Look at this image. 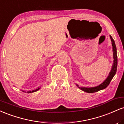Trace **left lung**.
I'll return each mask as SVG.
<instances>
[{
	"mask_svg": "<svg viewBox=\"0 0 124 124\" xmlns=\"http://www.w3.org/2000/svg\"><path fill=\"white\" fill-rule=\"evenodd\" d=\"M109 37H110L111 41V44H112V52H113V63H112L111 69L110 72L108 74V76H107V78H106V80L99 85V86H96V87H80L78 86V85H76V86H78V87H79V89L82 90L84 91V92H86V93H95V92H98V91L101 90H103L109 85V83L111 81L112 78H114V76L116 75V68H117V63H118V60H117V54H116V44H115V41L113 39V38L111 35H109Z\"/></svg>",
	"mask_w": 124,
	"mask_h": 124,
	"instance_id": "1",
	"label": "left lung"
}]
</instances>
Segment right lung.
<instances>
[{"label": "right lung", "instance_id": "obj_1", "mask_svg": "<svg viewBox=\"0 0 124 124\" xmlns=\"http://www.w3.org/2000/svg\"><path fill=\"white\" fill-rule=\"evenodd\" d=\"M40 88H41V87H38L37 89L34 90H32V91H28V92H27V93H33V92H37V91H38V90L40 89ZM22 91H23V92H25V91H23V90H22Z\"/></svg>", "mask_w": 124, "mask_h": 124}]
</instances>
